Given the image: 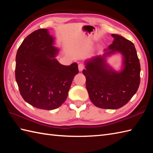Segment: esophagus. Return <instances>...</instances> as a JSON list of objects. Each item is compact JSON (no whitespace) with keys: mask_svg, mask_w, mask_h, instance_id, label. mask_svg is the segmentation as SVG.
Listing matches in <instances>:
<instances>
[{"mask_svg":"<svg viewBox=\"0 0 153 153\" xmlns=\"http://www.w3.org/2000/svg\"><path fill=\"white\" fill-rule=\"evenodd\" d=\"M84 68V65L83 64H79L78 65V69H79V71H82Z\"/></svg>","mask_w":153,"mask_h":153,"instance_id":"obj_1","label":"esophagus"}]
</instances>
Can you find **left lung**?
Listing matches in <instances>:
<instances>
[{"label": "left lung", "mask_w": 153, "mask_h": 153, "mask_svg": "<svg viewBox=\"0 0 153 153\" xmlns=\"http://www.w3.org/2000/svg\"><path fill=\"white\" fill-rule=\"evenodd\" d=\"M112 36L114 41L104 50L105 53L87 60L83 70L90 100L104 109H118L126 105L140 83V63L134 43L119 35ZM116 52L123 56L122 69L119 71L106 62V58Z\"/></svg>", "instance_id": "obj_1"}]
</instances>
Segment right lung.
Returning <instances> with one entry per match:
<instances>
[{"label": "right lung", "instance_id": "right-lung-1", "mask_svg": "<svg viewBox=\"0 0 153 153\" xmlns=\"http://www.w3.org/2000/svg\"><path fill=\"white\" fill-rule=\"evenodd\" d=\"M47 29L30 34L16 56V81L25 102L35 108L51 110L66 100L74 77L78 74L76 62L64 66L56 56L59 49Z\"/></svg>", "mask_w": 153, "mask_h": 153}]
</instances>
